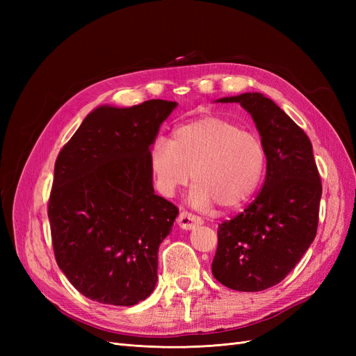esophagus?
I'll use <instances>...</instances> for the list:
<instances>
[{
    "label": "esophagus",
    "mask_w": 356,
    "mask_h": 356,
    "mask_svg": "<svg viewBox=\"0 0 356 356\" xmlns=\"http://www.w3.org/2000/svg\"><path fill=\"white\" fill-rule=\"evenodd\" d=\"M177 222H178V225H179L181 229L193 230L195 227H197L199 224H202V220L199 217H196V215L190 213V212H181L178 215Z\"/></svg>",
    "instance_id": "esophagus-1"
}]
</instances>
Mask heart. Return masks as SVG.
I'll use <instances>...</instances> for the list:
<instances>
[{"label":"heart","instance_id":"b5f03b06","mask_svg":"<svg viewBox=\"0 0 356 356\" xmlns=\"http://www.w3.org/2000/svg\"><path fill=\"white\" fill-rule=\"evenodd\" d=\"M152 168L165 196H174L193 175L195 186L188 196L193 208L207 211L217 203L221 209H234L260 182L264 149L254 134L208 115L179 126L174 141L159 138L152 148Z\"/></svg>","mask_w":356,"mask_h":356}]
</instances>
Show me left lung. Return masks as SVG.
<instances>
[{"label":"left lung","instance_id":"obj_1","mask_svg":"<svg viewBox=\"0 0 356 356\" xmlns=\"http://www.w3.org/2000/svg\"><path fill=\"white\" fill-rule=\"evenodd\" d=\"M267 159L266 179L243 212L218 225L212 275L230 289L255 293L279 284L314 242L322 186L310 139L263 93H242Z\"/></svg>","mask_w":356,"mask_h":356}]
</instances>
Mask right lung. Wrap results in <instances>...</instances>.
I'll return each instance as SVG.
<instances>
[{
  "label": "right lung",
  "mask_w": 356,
  "mask_h": 356,
  "mask_svg": "<svg viewBox=\"0 0 356 356\" xmlns=\"http://www.w3.org/2000/svg\"><path fill=\"white\" fill-rule=\"evenodd\" d=\"M177 105L98 106L56 159L53 251L74 288L98 303L134 306L156 286L159 246L178 208L154 193L152 145Z\"/></svg>",
  "instance_id": "obj_1"
}]
</instances>
